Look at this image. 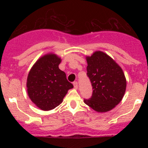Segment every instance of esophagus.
<instances>
[{
    "label": "esophagus",
    "mask_w": 148,
    "mask_h": 148,
    "mask_svg": "<svg viewBox=\"0 0 148 148\" xmlns=\"http://www.w3.org/2000/svg\"><path fill=\"white\" fill-rule=\"evenodd\" d=\"M73 85H74V88H78V82L77 81H74V83H73Z\"/></svg>",
    "instance_id": "esophagus-1"
}]
</instances>
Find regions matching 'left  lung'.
<instances>
[{
	"label": "left lung",
	"mask_w": 148,
	"mask_h": 148,
	"mask_svg": "<svg viewBox=\"0 0 148 148\" xmlns=\"http://www.w3.org/2000/svg\"><path fill=\"white\" fill-rule=\"evenodd\" d=\"M87 60V76L92 94L84 102L97 112H106L123 99L127 82L123 69L111 57L101 51L95 52Z\"/></svg>",
	"instance_id": "left-lung-1"
}]
</instances>
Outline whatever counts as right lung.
Returning a JSON list of instances; mask_svg holds the SVG:
<instances>
[{
  "mask_svg": "<svg viewBox=\"0 0 148 148\" xmlns=\"http://www.w3.org/2000/svg\"><path fill=\"white\" fill-rule=\"evenodd\" d=\"M61 60L49 53L40 58L30 69L27 79L30 99L43 111L55 108L62 101L68 90L72 88L63 71L59 69Z\"/></svg>",
  "mask_w": 148,
  "mask_h": 148,
  "instance_id": "add662e5",
  "label": "right lung"
}]
</instances>
